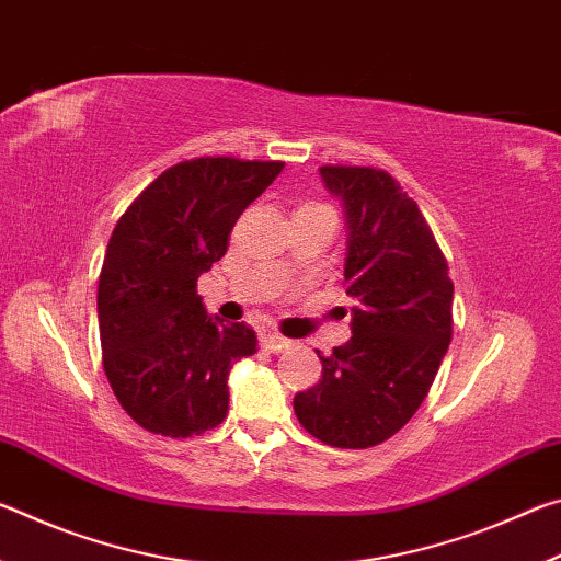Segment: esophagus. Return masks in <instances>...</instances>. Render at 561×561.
Returning <instances> with one entry per match:
<instances>
[{"mask_svg":"<svg viewBox=\"0 0 561 561\" xmlns=\"http://www.w3.org/2000/svg\"><path fill=\"white\" fill-rule=\"evenodd\" d=\"M260 341H262V348L272 351V354H282V351L291 348V341L279 336V334H262Z\"/></svg>","mask_w":561,"mask_h":561,"instance_id":"1","label":"esophagus"}]
</instances>
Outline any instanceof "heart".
<instances>
[{"label": "heart", "instance_id": "heart-1", "mask_svg": "<svg viewBox=\"0 0 561 561\" xmlns=\"http://www.w3.org/2000/svg\"><path fill=\"white\" fill-rule=\"evenodd\" d=\"M301 213H331L327 205H321V203H304L299 210H297V215H301Z\"/></svg>", "mask_w": 561, "mask_h": 561}]
</instances>
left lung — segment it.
<instances>
[{
	"instance_id": "1",
	"label": "left lung",
	"mask_w": 561,
	"mask_h": 561,
	"mask_svg": "<svg viewBox=\"0 0 561 561\" xmlns=\"http://www.w3.org/2000/svg\"><path fill=\"white\" fill-rule=\"evenodd\" d=\"M321 178L346 207L354 336L319 356V383L294 396V413L331 448L364 450L401 431L428 396L453 339V282L431 225L391 173L321 165Z\"/></svg>"
}]
</instances>
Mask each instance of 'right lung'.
<instances>
[{"instance_id":"obj_1","label":"right lung","mask_w":561,"mask_h":561,"mask_svg":"<svg viewBox=\"0 0 561 561\" xmlns=\"http://www.w3.org/2000/svg\"><path fill=\"white\" fill-rule=\"evenodd\" d=\"M282 160L190 158L150 183L113 227L99 277L101 360L133 421L193 438L227 415V376L257 334L207 317L197 277L225 257L244 207Z\"/></svg>"}]
</instances>
